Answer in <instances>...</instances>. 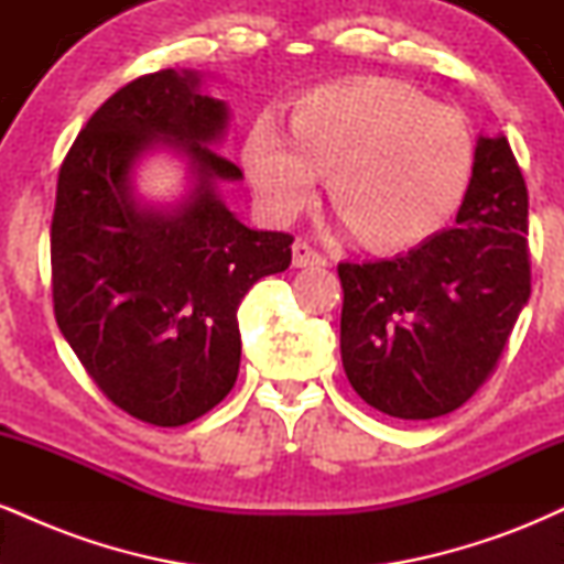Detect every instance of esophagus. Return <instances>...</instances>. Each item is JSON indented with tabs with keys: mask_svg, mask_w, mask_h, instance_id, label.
Here are the masks:
<instances>
[{
	"mask_svg": "<svg viewBox=\"0 0 564 564\" xmlns=\"http://www.w3.org/2000/svg\"><path fill=\"white\" fill-rule=\"evenodd\" d=\"M291 262H294V268H321V264H326L318 251L304 241L291 246Z\"/></svg>",
	"mask_w": 564,
	"mask_h": 564,
	"instance_id": "esophagus-1",
	"label": "esophagus"
}]
</instances>
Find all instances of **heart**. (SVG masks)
Returning <instances> with one entry per match:
<instances>
[{"label": "heart", "instance_id": "1", "mask_svg": "<svg viewBox=\"0 0 564 564\" xmlns=\"http://www.w3.org/2000/svg\"><path fill=\"white\" fill-rule=\"evenodd\" d=\"M475 145L458 111L403 84L364 79L304 95L291 134L264 113L243 142V166L270 217L300 215L328 172V198L371 249H400L453 215Z\"/></svg>", "mask_w": 564, "mask_h": 564}]
</instances>
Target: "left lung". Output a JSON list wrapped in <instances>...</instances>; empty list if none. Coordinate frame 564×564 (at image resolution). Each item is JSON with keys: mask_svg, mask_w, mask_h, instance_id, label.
Returning a JSON list of instances; mask_svg holds the SVG:
<instances>
[{"mask_svg": "<svg viewBox=\"0 0 564 564\" xmlns=\"http://www.w3.org/2000/svg\"><path fill=\"white\" fill-rule=\"evenodd\" d=\"M341 366L394 419L480 390L530 296L528 187L509 140L480 138L456 225L392 260L341 262Z\"/></svg>", "mask_w": 564, "mask_h": 564, "instance_id": "1", "label": "left lung"}]
</instances>
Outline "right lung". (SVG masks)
Instances as JSON below:
<instances>
[{"label": "right lung", "mask_w": 564, "mask_h": 564, "mask_svg": "<svg viewBox=\"0 0 564 564\" xmlns=\"http://www.w3.org/2000/svg\"><path fill=\"white\" fill-rule=\"evenodd\" d=\"M193 70H156L108 97L57 174L50 257L55 321L116 408L180 426L232 390L241 364L238 304L291 264L289 232L251 230L217 196L241 180L215 142L228 106ZM172 147L197 183L177 207L140 205L131 170Z\"/></svg>", "instance_id": "1"}]
</instances>
